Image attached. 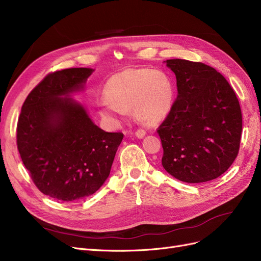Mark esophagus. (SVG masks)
<instances>
[{
    "label": "esophagus",
    "instance_id": "1",
    "mask_svg": "<svg viewBox=\"0 0 261 261\" xmlns=\"http://www.w3.org/2000/svg\"><path fill=\"white\" fill-rule=\"evenodd\" d=\"M135 135H136V137H137V138L141 139V138H144V137H145V135H146V132H145L144 129H138V130L135 133Z\"/></svg>",
    "mask_w": 261,
    "mask_h": 261
}]
</instances>
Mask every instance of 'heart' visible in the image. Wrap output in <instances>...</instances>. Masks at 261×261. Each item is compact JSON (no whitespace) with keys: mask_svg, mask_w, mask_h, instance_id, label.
Returning a JSON list of instances; mask_svg holds the SVG:
<instances>
[{"mask_svg":"<svg viewBox=\"0 0 261 261\" xmlns=\"http://www.w3.org/2000/svg\"><path fill=\"white\" fill-rule=\"evenodd\" d=\"M103 98L97 101V106L100 115L110 123H120L123 112L132 110L138 122L154 125L169 114L174 88L162 70L132 68L109 78Z\"/></svg>","mask_w":261,"mask_h":261,"instance_id":"b5f03b06","label":"heart"}]
</instances>
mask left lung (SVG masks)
Here are the masks:
<instances>
[{"instance_id": "obj_1", "label": "left lung", "mask_w": 261, "mask_h": 261, "mask_svg": "<svg viewBox=\"0 0 261 261\" xmlns=\"http://www.w3.org/2000/svg\"><path fill=\"white\" fill-rule=\"evenodd\" d=\"M176 77L177 97L158 128L162 167L185 183L222 175L238 156L242 112L230 84L203 63L167 60Z\"/></svg>"}]
</instances>
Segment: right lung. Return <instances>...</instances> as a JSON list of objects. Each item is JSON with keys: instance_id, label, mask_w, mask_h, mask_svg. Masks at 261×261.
<instances>
[{"instance_id": "1", "label": "right lung", "mask_w": 261, "mask_h": 261, "mask_svg": "<svg viewBox=\"0 0 261 261\" xmlns=\"http://www.w3.org/2000/svg\"><path fill=\"white\" fill-rule=\"evenodd\" d=\"M91 68L49 74L31 91L17 124V148L39 191L73 202L96 193L110 175L122 133L93 123L73 98L84 92Z\"/></svg>"}]
</instances>
